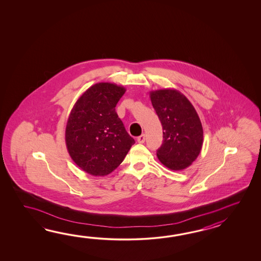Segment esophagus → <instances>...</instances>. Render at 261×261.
Returning a JSON list of instances; mask_svg holds the SVG:
<instances>
[{
	"mask_svg": "<svg viewBox=\"0 0 261 261\" xmlns=\"http://www.w3.org/2000/svg\"><path fill=\"white\" fill-rule=\"evenodd\" d=\"M144 141H145V135L144 134H142V135L137 137V142L139 144H144Z\"/></svg>",
	"mask_w": 261,
	"mask_h": 261,
	"instance_id": "obj_1",
	"label": "esophagus"
}]
</instances>
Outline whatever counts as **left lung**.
I'll list each match as a JSON object with an SVG mask.
<instances>
[{
    "mask_svg": "<svg viewBox=\"0 0 261 261\" xmlns=\"http://www.w3.org/2000/svg\"><path fill=\"white\" fill-rule=\"evenodd\" d=\"M149 94L163 128L158 159L170 170H184L196 161L202 147L200 117L189 99L176 89L153 90Z\"/></svg>",
    "mask_w": 261,
    "mask_h": 261,
    "instance_id": "left-lung-1",
    "label": "left lung"
}]
</instances>
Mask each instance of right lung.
Segmentation results:
<instances>
[{
    "label": "right lung",
    "instance_id": "1",
    "mask_svg": "<svg viewBox=\"0 0 261 261\" xmlns=\"http://www.w3.org/2000/svg\"><path fill=\"white\" fill-rule=\"evenodd\" d=\"M126 89L101 82L79 97L67 120L69 155L84 172L105 176L121 164L135 141L128 135L116 106Z\"/></svg>",
    "mask_w": 261,
    "mask_h": 261
}]
</instances>
